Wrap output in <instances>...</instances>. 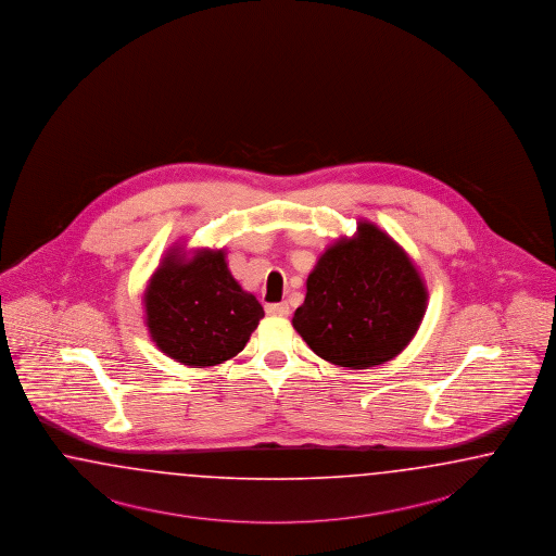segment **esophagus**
<instances>
[{
	"instance_id": "esophagus-1",
	"label": "esophagus",
	"mask_w": 556,
	"mask_h": 556,
	"mask_svg": "<svg viewBox=\"0 0 556 556\" xmlns=\"http://www.w3.org/2000/svg\"><path fill=\"white\" fill-rule=\"evenodd\" d=\"M265 309H267L269 316H275V318H286V316H289V305L287 303H269Z\"/></svg>"
}]
</instances>
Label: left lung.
<instances>
[{
	"mask_svg": "<svg viewBox=\"0 0 556 556\" xmlns=\"http://www.w3.org/2000/svg\"><path fill=\"white\" fill-rule=\"evenodd\" d=\"M293 328L324 361L367 369L404 351L420 328L428 289L409 254L377 224L356 222L320 254Z\"/></svg>",
	"mask_w": 556,
	"mask_h": 556,
	"instance_id": "obj_1",
	"label": "left lung"
}]
</instances>
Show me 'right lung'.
<instances>
[{
    "mask_svg": "<svg viewBox=\"0 0 556 556\" xmlns=\"http://www.w3.org/2000/svg\"><path fill=\"white\" fill-rule=\"evenodd\" d=\"M144 324L159 351L187 367H214L240 353L265 316L232 277L224 249L175 244L147 283Z\"/></svg>",
    "mask_w": 556,
    "mask_h": 556,
    "instance_id": "add662e5",
    "label": "right lung"
}]
</instances>
